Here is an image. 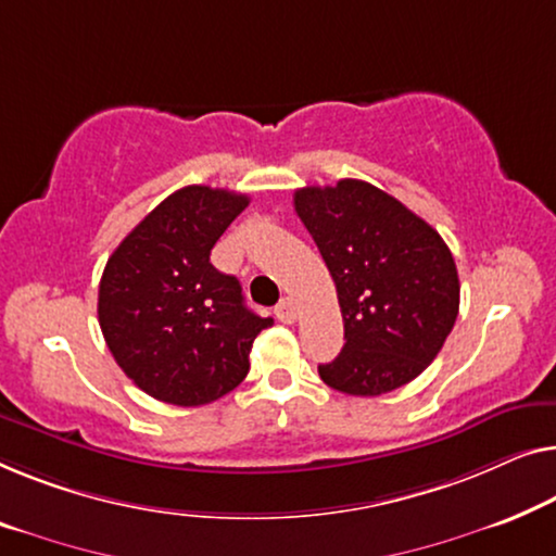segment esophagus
Segmentation results:
<instances>
[{
  "instance_id": "obj_1",
  "label": "esophagus",
  "mask_w": 556,
  "mask_h": 556,
  "mask_svg": "<svg viewBox=\"0 0 556 556\" xmlns=\"http://www.w3.org/2000/svg\"><path fill=\"white\" fill-rule=\"evenodd\" d=\"M276 316H278V320H283V324H293L295 303L291 301V298H280V303L276 305Z\"/></svg>"
}]
</instances>
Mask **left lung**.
Instances as JSON below:
<instances>
[{
    "label": "left lung",
    "mask_w": 556,
    "mask_h": 556,
    "mask_svg": "<svg viewBox=\"0 0 556 556\" xmlns=\"http://www.w3.org/2000/svg\"><path fill=\"white\" fill-rule=\"evenodd\" d=\"M298 218L331 270L343 349L318 374L349 396H381L437 358L458 316V273L444 238L364 180L295 190Z\"/></svg>",
    "instance_id": "8db88e82"
}]
</instances>
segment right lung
<instances>
[{
	"label": "right lung",
	"mask_w": 556,
	"mask_h": 556,
	"mask_svg": "<svg viewBox=\"0 0 556 556\" xmlns=\"http://www.w3.org/2000/svg\"><path fill=\"white\" fill-rule=\"evenodd\" d=\"M240 192L188 185L144 215L104 265L98 316L117 366L152 399L203 406L248 376L255 336L273 324L211 263L245 211Z\"/></svg>",
	"instance_id": "obj_1"
}]
</instances>
